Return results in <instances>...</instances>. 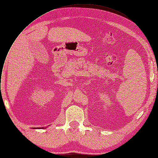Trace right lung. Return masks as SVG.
<instances>
[{"label":"right lung","instance_id":"right-lung-1","mask_svg":"<svg viewBox=\"0 0 158 158\" xmlns=\"http://www.w3.org/2000/svg\"><path fill=\"white\" fill-rule=\"evenodd\" d=\"M46 127H35V128H34V129H46Z\"/></svg>","mask_w":158,"mask_h":158}]
</instances>
